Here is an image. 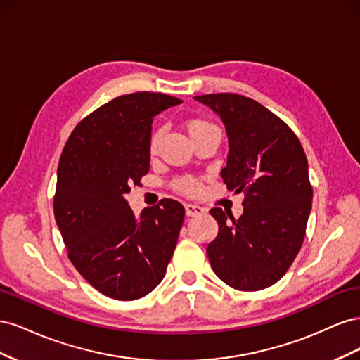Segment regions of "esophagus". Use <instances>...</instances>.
I'll return each mask as SVG.
<instances>
[{
    "label": "esophagus",
    "mask_w": 360,
    "mask_h": 360,
    "mask_svg": "<svg viewBox=\"0 0 360 360\" xmlns=\"http://www.w3.org/2000/svg\"><path fill=\"white\" fill-rule=\"evenodd\" d=\"M184 209H186V214L188 216H198L204 213V209L197 204H186L184 205Z\"/></svg>",
    "instance_id": "esophagus-1"
}]
</instances>
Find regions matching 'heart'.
<instances>
[{"label":"heart","instance_id":"b5f03b06","mask_svg":"<svg viewBox=\"0 0 360 360\" xmlns=\"http://www.w3.org/2000/svg\"><path fill=\"white\" fill-rule=\"evenodd\" d=\"M184 129H186L188 135L191 136V139L193 141H200L204 138H216L221 141L222 132L221 127L217 126L216 123H213L212 120L205 118V117H191L184 122ZM159 141H160V132H155L153 135L150 136L148 141V153L153 156L156 155L158 147H159ZM174 189L177 192L188 195V197H195L202 191V183L201 180L195 179V177H181L174 181Z\"/></svg>","mask_w":360,"mask_h":360}]
</instances>
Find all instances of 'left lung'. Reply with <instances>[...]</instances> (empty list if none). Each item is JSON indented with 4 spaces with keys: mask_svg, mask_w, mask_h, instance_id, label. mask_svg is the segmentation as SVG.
Listing matches in <instances>:
<instances>
[{
    "mask_svg": "<svg viewBox=\"0 0 360 360\" xmlns=\"http://www.w3.org/2000/svg\"><path fill=\"white\" fill-rule=\"evenodd\" d=\"M225 124L230 153L222 179L245 192L234 219L210 210L219 233L207 246L214 274L226 285L258 291L274 285L296 259L312 205L308 160L291 127L250 97L234 93L195 96Z\"/></svg>",
    "mask_w": 360,
    "mask_h": 360,
    "instance_id": "obj_1",
    "label": "left lung"
}]
</instances>
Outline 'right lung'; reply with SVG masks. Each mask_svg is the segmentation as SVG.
I'll use <instances>...</instances> for the list:
<instances>
[{"mask_svg": "<svg viewBox=\"0 0 360 360\" xmlns=\"http://www.w3.org/2000/svg\"><path fill=\"white\" fill-rule=\"evenodd\" d=\"M179 103L163 93L118 96L82 118L63 148L53 214L75 269L111 299L153 291L176 249L184 207L163 198L135 214L124 195L150 169L153 117Z\"/></svg>", "mask_w": 360, "mask_h": 360, "instance_id": "1", "label": "right lung"}]
</instances>
